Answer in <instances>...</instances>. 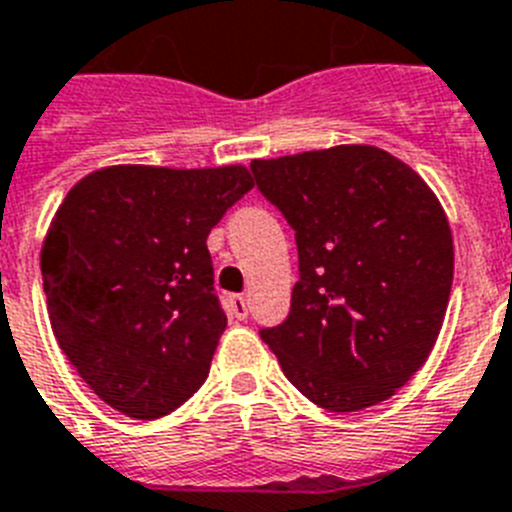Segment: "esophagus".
Here are the masks:
<instances>
[{
    "label": "esophagus",
    "mask_w": 512,
    "mask_h": 512,
    "mask_svg": "<svg viewBox=\"0 0 512 512\" xmlns=\"http://www.w3.org/2000/svg\"><path fill=\"white\" fill-rule=\"evenodd\" d=\"M227 308H230V313H233L238 321L248 318V303L243 295H230V298H227Z\"/></svg>",
    "instance_id": "34e87169"
}]
</instances>
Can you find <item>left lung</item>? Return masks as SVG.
Returning <instances> with one entry per match:
<instances>
[{
  "mask_svg": "<svg viewBox=\"0 0 512 512\" xmlns=\"http://www.w3.org/2000/svg\"><path fill=\"white\" fill-rule=\"evenodd\" d=\"M253 181L295 230L290 313L261 329L287 381L329 412L381 404L435 347L453 238L427 183L368 144L253 160Z\"/></svg>",
  "mask_w": 512,
  "mask_h": 512,
  "instance_id": "obj_1",
  "label": "left lung"
}]
</instances>
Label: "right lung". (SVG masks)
I'll use <instances>...</instances> for the list:
<instances>
[{"label":"right lung","instance_id":"add662e5","mask_svg":"<svg viewBox=\"0 0 512 512\" xmlns=\"http://www.w3.org/2000/svg\"><path fill=\"white\" fill-rule=\"evenodd\" d=\"M251 189L240 165H116L61 202L41 251L51 329L126 417H165L207 381L227 323L207 235Z\"/></svg>","mask_w":512,"mask_h":512}]
</instances>
